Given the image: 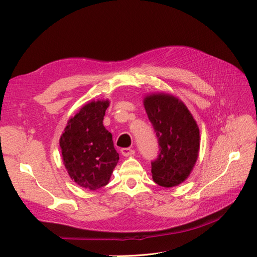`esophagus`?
<instances>
[{"mask_svg": "<svg viewBox=\"0 0 257 257\" xmlns=\"http://www.w3.org/2000/svg\"><path fill=\"white\" fill-rule=\"evenodd\" d=\"M120 151H121V155L123 157H129V156L135 155V151L130 148H122Z\"/></svg>", "mask_w": 257, "mask_h": 257, "instance_id": "1", "label": "esophagus"}]
</instances>
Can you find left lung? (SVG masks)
<instances>
[{"instance_id":"8db88e82","label":"left lung","mask_w":257,"mask_h":257,"mask_svg":"<svg viewBox=\"0 0 257 257\" xmlns=\"http://www.w3.org/2000/svg\"><path fill=\"white\" fill-rule=\"evenodd\" d=\"M145 109L154 125L160 154L151 162L154 181L172 188L188 179L200 150V132L187 106L170 94L147 95Z\"/></svg>"}]
</instances>
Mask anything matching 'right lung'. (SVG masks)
Listing matches in <instances>:
<instances>
[{"mask_svg":"<svg viewBox=\"0 0 257 257\" xmlns=\"http://www.w3.org/2000/svg\"><path fill=\"white\" fill-rule=\"evenodd\" d=\"M108 106V99L85 103L68 120L59 139L62 159L70 179L91 191L109 182L119 160L112 136L102 124Z\"/></svg>","mask_w":257,"mask_h":257,"instance_id":"obj_1","label":"right lung"}]
</instances>
